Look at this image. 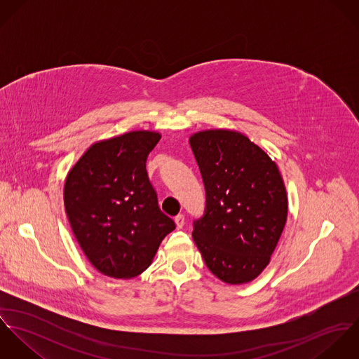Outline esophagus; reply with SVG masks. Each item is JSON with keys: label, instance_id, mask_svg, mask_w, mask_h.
Wrapping results in <instances>:
<instances>
[{"label": "esophagus", "instance_id": "esophagus-1", "mask_svg": "<svg viewBox=\"0 0 359 359\" xmlns=\"http://www.w3.org/2000/svg\"><path fill=\"white\" fill-rule=\"evenodd\" d=\"M174 221H175V225H177L178 229H181V228L185 225V217H184L182 214H178V215L174 218Z\"/></svg>", "mask_w": 359, "mask_h": 359}]
</instances>
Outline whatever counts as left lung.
<instances>
[{
  "label": "left lung",
  "mask_w": 359,
  "mask_h": 359,
  "mask_svg": "<svg viewBox=\"0 0 359 359\" xmlns=\"http://www.w3.org/2000/svg\"><path fill=\"white\" fill-rule=\"evenodd\" d=\"M205 189L194 241L207 268L229 285L256 279L287 218V195L275 161L246 135L205 130L189 138Z\"/></svg>",
  "instance_id": "1"
}]
</instances>
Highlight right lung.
I'll list each match as a JSON object with an SVG mask.
<instances>
[{
    "label": "right lung",
    "instance_id": "right-lung-1",
    "mask_svg": "<svg viewBox=\"0 0 359 359\" xmlns=\"http://www.w3.org/2000/svg\"><path fill=\"white\" fill-rule=\"evenodd\" d=\"M160 138L154 131H131L97 142L66 177L63 201L72 231L103 275H140L175 229L158 208L147 172L148 154Z\"/></svg>",
    "mask_w": 359,
    "mask_h": 359
}]
</instances>
